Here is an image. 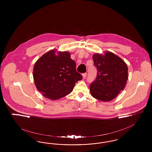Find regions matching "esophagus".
<instances>
[{
	"label": "esophagus",
	"mask_w": 152,
	"mask_h": 152,
	"mask_svg": "<svg viewBox=\"0 0 152 152\" xmlns=\"http://www.w3.org/2000/svg\"><path fill=\"white\" fill-rule=\"evenodd\" d=\"M87 73H83V75H82V76H83V79H86V76H87Z\"/></svg>",
	"instance_id": "esophagus-1"
}]
</instances>
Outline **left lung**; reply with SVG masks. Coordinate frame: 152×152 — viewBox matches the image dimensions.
<instances>
[{
  "label": "left lung",
  "mask_w": 152,
  "mask_h": 152,
  "mask_svg": "<svg viewBox=\"0 0 152 152\" xmlns=\"http://www.w3.org/2000/svg\"><path fill=\"white\" fill-rule=\"evenodd\" d=\"M93 60L97 75L90 85L91 94L100 101H111L125 87L128 79L127 65L121 58L109 51L104 55L95 53Z\"/></svg>",
  "instance_id": "8db88e82"
}]
</instances>
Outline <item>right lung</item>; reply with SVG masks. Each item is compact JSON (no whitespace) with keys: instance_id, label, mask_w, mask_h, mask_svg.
<instances>
[{"instance_id":"obj_1","label":"right lung","mask_w":152,"mask_h":152,"mask_svg":"<svg viewBox=\"0 0 152 152\" xmlns=\"http://www.w3.org/2000/svg\"><path fill=\"white\" fill-rule=\"evenodd\" d=\"M52 50L36 61L33 76L37 89L44 96L56 100L69 94L82 76L69 52Z\"/></svg>"}]
</instances>
